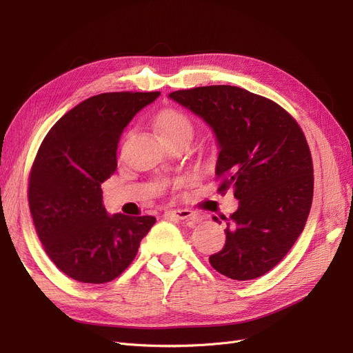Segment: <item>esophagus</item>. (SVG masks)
I'll return each instance as SVG.
<instances>
[{
    "label": "esophagus",
    "instance_id": "1",
    "mask_svg": "<svg viewBox=\"0 0 353 353\" xmlns=\"http://www.w3.org/2000/svg\"><path fill=\"white\" fill-rule=\"evenodd\" d=\"M167 216H173L177 218L180 221H186L189 225H194L202 221V216L196 212L189 211V210H174V211H167L165 212Z\"/></svg>",
    "mask_w": 353,
    "mask_h": 353
}]
</instances>
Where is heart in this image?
<instances>
[{
    "label": "heart",
    "instance_id": "b5f03b06",
    "mask_svg": "<svg viewBox=\"0 0 353 353\" xmlns=\"http://www.w3.org/2000/svg\"><path fill=\"white\" fill-rule=\"evenodd\" d=\"M157 129L163 138L176 137L180 134H188L192 137V123L185 113L174 109L163 110L155 117Z\"/></svg>",
    "mask_w": 353,
    "mask_h": 353
}]
</instances>
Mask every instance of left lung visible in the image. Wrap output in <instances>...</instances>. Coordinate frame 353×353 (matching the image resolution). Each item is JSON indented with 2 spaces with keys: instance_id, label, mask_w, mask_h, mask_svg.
Listing matches in <instances>:
<instances>
[{
  "instance_id": "obj_1",
  "label": "left lung",
  "mask_w": 353,
  "mask_h": 353,
  "mask_svg": "<svg viewBox=\"0 0 353 353\" xmlns=\"http://www.w3.org/2000/svg\"><path fill=\"white\" fill-rule=\"evenodd\" d=\"M168 97L212 129L219 190L232 188L239 199L224 218L227 240L211 266L236 281L265 275L291 250L310 214L314 179L301 128L276 103L240 87H196Z\"/></svg>"
}]
</instances>
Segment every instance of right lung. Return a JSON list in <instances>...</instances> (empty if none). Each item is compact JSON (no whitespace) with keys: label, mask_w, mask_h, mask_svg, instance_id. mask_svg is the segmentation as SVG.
Masks as SVG:
<instances>
[{"label":"right lung","mask_w":353,"mask_h":353,"mask_svg":"<svg viewBox=\"0 0 353 353\" xmlns=\"http://www.w3.org/2000/svg\"><path fill=\"white\" fill-rule=\"evenodd\" d=\"M160 96L103 93L65 113L37 151L29 180L33 224L58 269L84 283H104L132 263L155 218L109 215L101 183L114 173L121 135Z\"/></svg>","instance_id":"obj_1"}]
</instances>
